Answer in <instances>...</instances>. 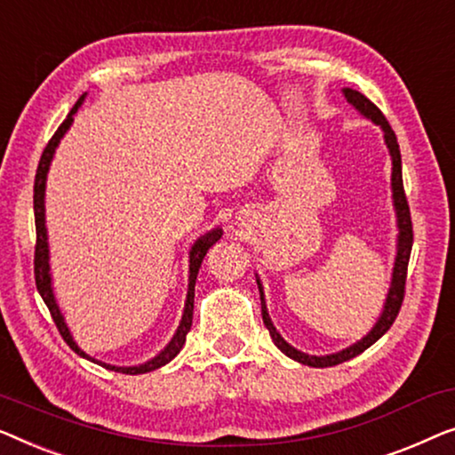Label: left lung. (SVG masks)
<instances>
[{"label": "left lung", "mask_w": 455, "mask_h": 455, "mask_svg": "<svg viewBox=\"0 0 455 455\" xmlns=\"http://www.w3.org/2000/svg\"><path fill=\"white\" fill-rule=\"evenodd\" d=\"M344 97H347L350 105L356 107L358 111L364 115V117L373 119L375 124L381 127L383 138H386V144L389 148V155H392L394 206H395V214H398V228H400L398 255H395L392 286H389L387 300H386V307H383L379 322L375 323V328L371 330L361 342L353 344V347L342 350V353L328 355V356H309V355L300 353V350H297V348H292L289 342H284V338L278 334L276 328H274V323L270 322V315H267L266 303H264V292H261V284L258 280L259 294H261V317H264V323H266L267 331H270L274 344H276V347L283 350L286 356H291L292 361L309 364V367H334V364L350 361V358H355L356 355L364 353V350H367L371 344H375L383 334H386L389 328H392V323L395 322V317H398V313H400L402 300H404L408 259H411V251H412V219H411V208H408V200H406V194H404V183H402V156H400V146H398V140H395V133L392 130V125L387 124V119L383 117V113L373 105V102L364 97V94H361L358 91H353V88H344Z\"/></svg>", "instance_id": "1"}]
</instances>
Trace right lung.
<instances>
[{"instance_id":"right-lung-1","label":"right lung","mask_w":455,"mask_h":455,"mask_svg":"<svg viewBox=\"0 0 455 455\" xmlns=\"http://www.w3.org/2000/svg\"><path fill=\"white\" fill-rule=\"evenodd\" d=\"M82 100H84V94L78 99L76 102L72 111L68 113V117L63 119V124L57 127V132L53 133V138L49 140V144L44 146L43 150V156L41 161H38V169H36V175H35V225H36V243H35V283H36V291L41 292V297L44 300V305L49 307V313L51 317H53V322L57 325V330H60V334L63 340L68 342V347L74 350V353H78L80 356L88 358V361L92 363H99L94 361V358L88 356L84 350L78 348V344L72 340V336H69V330L66 322H63L61 317V311L60 307L55 303V297H53V289H51V274H49V249H47V228H44V179H47V171H49V164H51V158H53V152L57 148V144H60V140L63 138V133L69 130V125H72L74 121V113L78 111V107L82 105ZM222 236V230L216 228V230H210L208 235H204L202 239L196 241V245L191 247L189 251V291H188V300H185V311H183V317H181V323H179V330L177 334L172 336V340L166 344V348L163 350L161 355H156L155 358H150L148 363L144 364H138V367H115V364H107V363H99L102 367L111 369V371H117V373H125V375H140V373H150V371H155L158 367H163L169 361H172L179 355V350L183 348L185 344V338H188V331L191 330V322H194V291H196V278H197V272H200V266L204 258H206L208 249L214 245L216 241H219Z\"/></svg>"}]
</instances>
